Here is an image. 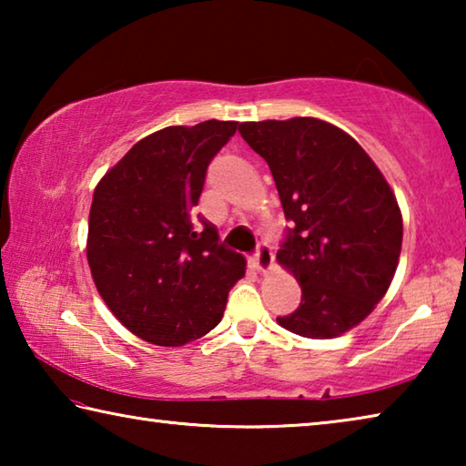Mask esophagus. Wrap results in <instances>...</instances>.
Returning <instances> with one entry per match:
<instances>
[{"mask_svg": "<svg viewBox=\"0 0 466 466\" xmlns=\"http://www.w3.org/2000/svg\"><path fill=\"white\" fill-rule=\"evenodd\" d=\"M252 263H255L258 271L269 269V267L273 265V248L269 247V244H267V242L258 244L255 257H252Z\"/></svg>", "mask_w": 466, "mask_h": 466, "instance_id": "34e87169", "label": "esophagus"}]
</instances>
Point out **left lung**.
<instances>
[{
  "label": "left lung",
  "mask_w": 466,
  "mask_h": 466,
  "mask_svg": "<svg viewBox=\"0 0 466 466\" xmlns=\"http://www.w3.org/2000/svg\"><path fill=\"white\" fill-rule=\"evenodd\" d=\"M238 131L269 164L291 222L278 261L299 281L302 299L278 322L309 339L347 333L397 271L403 219L394 193L364 147L327 121L296 116Z\"/></svg>",
  "instance_id": "left-lung-1"
}]
</instances>
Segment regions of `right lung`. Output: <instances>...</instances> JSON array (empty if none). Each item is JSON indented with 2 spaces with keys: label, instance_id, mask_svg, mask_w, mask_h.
Masks as SVG:
<instances>
[{
  "label": "right lung",
  "instance_id": "obj_1",
  "mask_svg": "<svg viewBox=\"0 0 466 466\" xmlns=\"http://www.w3.org/2000/svg\"><path fill=\"white\" fill-rule=\"evenodd\" d=\"M236 121L164 127L137 141L94 188L88 265L98 294L131 333L178 347L222 320L247 261L195 214L209 162Z\"/></svg>",
  "mask_w": 466,
  "mask_h": 466
}]
</instances>
